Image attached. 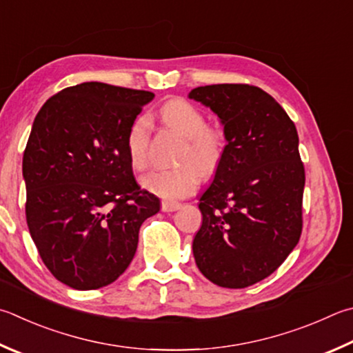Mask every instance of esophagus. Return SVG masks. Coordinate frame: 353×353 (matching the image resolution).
I'll return each mask as SVG.
<instances>
[{
    "label": "esophagus",
    "mask_w": 353,
    "mask_h": 353,
    "mask_svg": "<svg viewBox=\"0 0 353 353\" xmlns=\"http://www.w3.org/2000/svg\"><path fill=\"white\" fill-rule=\"evenodd\" d=\"M179 208H181V203L179 202L162 201V211H165V213H171V211H176Z\"/></svg>",
    "instance_id": "34e87169"
}]
</instances>
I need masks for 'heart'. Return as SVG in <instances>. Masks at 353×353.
<instances>
[{"mask_svg":"<svg viewBox=\"0 0 353 353\" xmlns=\"http://www.w3.org/2000/svg\"><path fill=\"white\" fill-rule=\"evenodd\" d=\"M163 120L185 137L182 160H191L170 168H157L142 177V187L168 201L194 193L201 182V171L211 174L219 166L225 137L219 128L205 125L203 114L187 100H168L160 110ZM148 119L142 115L132 121L126 134V152L136 170L148 165Z\"/></svg>","mask_w":353,"mask_h":353,"instance_id":"heart-1","label":"heart"}]
</instances>
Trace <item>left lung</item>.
<instances>
[{
    "label": "left lung",
    "instance_id": "left-lung-1",
    "mask_svg": "<svg viewBox=\"0 0 353 353\" xmlns=\"http://www.w3.org/2000/svg\"><path fill=\"white\" fill-rule=\"evenodd\" d=\"M188 97L221 119L227 140L213 182L199 199L196 264L219 287L253 285L283 264L303 232L305 172L296 126L256 86H199Z\"/></svg>",
    "mask_w": 353,
    "mask_h": 353
}]
</instances>
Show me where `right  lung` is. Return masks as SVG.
Masks as SVG:
<instances>
[{"mask_svg": "<svg viewBox=\"0 0 353 353\" xmlns=\"http://www.w3.org/2000/svg\"><path fill=\"white\" fill-rule=\"evenodd\" d=\"M152 99L88 81L52 95L32 125L26 221L44 265L77 290L114 283L136 254L140 225L160 210L126 152L128 130Z\"/></svg>", "mask_w": 353, "mask_h": 353, "instance_id": "obj_1", "label": "right lung"}]
</instances>
